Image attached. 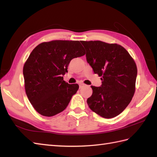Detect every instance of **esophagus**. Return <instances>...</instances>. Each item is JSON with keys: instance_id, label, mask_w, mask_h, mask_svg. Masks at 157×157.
<instances>
[{"instance_id": "esophagus-1", "label": "esophagus", "mask_w": 157, "mask_h": 157, "mask_svg": "<svg viewBox=\"0 0 157 157\" xmlns=\"http://www.w3.org/2000/svg\"><path fill=\"white\" fill-rule=\"evenodd\" d=\"M84 85H85V84H83V83H79V87H80V89L82 88Z\"/></svg>"}]
</instances>
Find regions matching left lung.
<instances>
[{
    "label": "left lung",
    "mask_w": 157,
    "mask_h": 157,
    "mask_svg": "<svg viewBox=\"0 0 157 157\" xmlns=\"http://www.w3.org/2000/svg\"><path fill=\"white\" fill-rule=\"evenodd\" d=\"M87 62L101 76V87L91 86L93 94L87 100L90 109L111 119L125 109L136 91L137 66L127 51L120 44L100 40L81 41Z\"/></svg>",
    "instance_id": "8db88e82"
}]
</instances>
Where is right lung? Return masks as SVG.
<instances>
[{"mask_svg":"<svg viewBox=\"0 0 157 157\" xmlns=\"http://www.w3.org/2000/svg\"><path fill=\"white\" fill-rule=\"evenodd\" d=\"M85 54L78 40L43 42L33 50L23 74L25 94L37 113L53 117L66 109L79 86L66 82L62 76L71 59Z\"/></svg>","mask_w":157,"mask_h":157,"instance_id":"add662e5","label":"right lung"}]
</instances>
